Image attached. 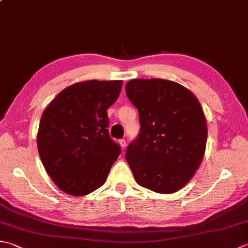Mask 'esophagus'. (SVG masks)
Segmentation results:
<instances>
[{
    "label": "esophagus",
    "mask_w": 248,
    "mask_h": 248,
    "mask_svg": "<svg viewBox=\"0 0 248 248\" xmlns=\"http://www.w3.org/2000/svg\"><path fill=\"white\" fill-rule=\"evenodd\" d=\"M118 143H119V145H120V146L123 147V148H124V147H125V144H127V143H125V140H124V139L119 140Z\"/></svg>",
    "instance_id": "obj_1"
}]
</instances>
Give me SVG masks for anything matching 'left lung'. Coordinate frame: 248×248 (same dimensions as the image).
Masks as SVG:
<instances>
[{"mask_svg":"<svg viewBox=\"0 0 248 248\" xmlns=\"http://www.w3.org/2000/svg\"><path fill=\"white\" fill-rule=\"evenodd\" d=\"M125 93L140 116V133L125 152L135 181L155 192H176L205 153L207 127L200 103L185 87L160 78L130 80Z\"/></svg>","mask_w":248,"mask_h":248,"instance_id":"left-lung-1","label":"left lung"}]
</instances>
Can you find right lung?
<instances>
[{
	"instance_id": "add662e5",
	"label": "right lung",
	"mask_w": 248,
	"mask_h": 248,
	"mask_svg": "<svg viewBox=\"0 0 248 248\" xmlns=\"http://www.w3.org/2000/svg\"><path fill=\"white\" fill-rule=\"evenodd\" d=\"M123 80H87L67 87L47 106L37 133L43 166L53 183L72 196L100 188L121 148L108 133V108Z\"/></svg>"
}]
</instances>
